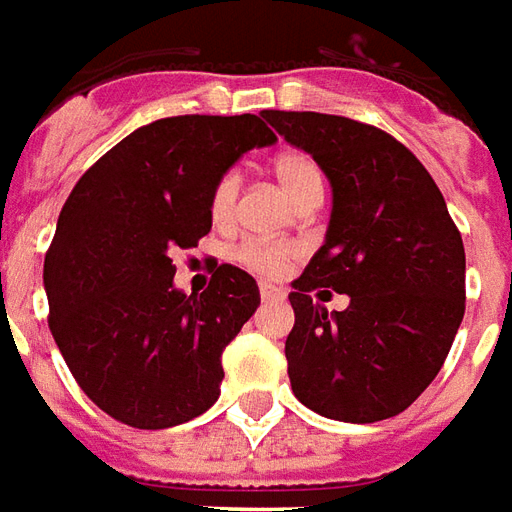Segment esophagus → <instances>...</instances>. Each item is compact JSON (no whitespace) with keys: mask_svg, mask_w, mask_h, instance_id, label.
Masks as SVG:
<instances>
[{"mask_svg":"<svg viewBox=\"0 0 512 512\" xmlns=\"http://www.w3.org/2000/svg\"><path fill=\"white\" fill-rule=\"evenodd\" d=\"M259 294L261 300H283L286 297V292L278 289V286H272V283H259Z\"/></svg>","mask_w":512,"mask_h":512,"instance_id":"esophagus-1","label":"esophagus"}]
</instances>
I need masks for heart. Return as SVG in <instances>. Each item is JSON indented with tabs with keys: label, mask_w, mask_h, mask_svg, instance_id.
I'll list each match as a JSON object with an SVG mask.
<instances>
[{
	"label": "heart",
	"mask_w": 512,
	"mask_h": 512,
	"mask_svg": "<svg viewBox=\"0 0 512 512\" xmlns=\"http://www.w3.org/2000/svg\"><path fill=\"white\" fill-rule=\"evenodd\" d=\"M272 171L281 182L286 193L292 196L297 204H302L311 196H322L324 190V177L319 163L302 152V149H286L278 158L272 160ZM237 196H240V171L229 169L223 171L215 185H212L210 193V215L215 223H226L234 212V204H237ZM294 256L292 245L286 242H261V240H248L242 242L240 248L234 251V259L240 261L242 267L259 272V275H267V278H278L286 272L289 261Z\"/></svg>",
	"instance_id": "heart-1"
}]
</instances>
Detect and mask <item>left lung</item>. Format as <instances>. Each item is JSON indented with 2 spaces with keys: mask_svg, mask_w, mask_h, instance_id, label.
I'll list each match as a JSON object with an SVG mask.
<instances>
[{
  "mask_svg": "<svg viewBox=\"0 0 512 512\" xmlns=\"http://www.w3.org/2000/svg\"><path fill=\"white\" fill-rule=\"evenodd\" d=\"M261 117L333 185L327 240L289 294L294 395L343 423L395 417L434 382L464 319L461 231L431 174L390 133L316 111ZM316 288L349 293L350 308L327 317Z\"/></svg>",
  "mask_w": 512,
  "mask_h": 512,
  "instance_id": "obj_1",
  "label": "left lung"
}]
</instances>
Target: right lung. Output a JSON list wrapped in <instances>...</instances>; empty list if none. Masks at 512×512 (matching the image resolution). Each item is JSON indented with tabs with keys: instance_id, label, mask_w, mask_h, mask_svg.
Instances as JSON below:
<instances>
[{
	"instance_id": "obj_1",
	"label": "right lung",
	"mask_w": 512,
	"mask_h": 512,
	"mask_svg": "<svg viewBox=\"0 0 512 512\" xmlns=\"http://www.w3.org/2000/svg\"><path fill=\"white\" fill-rule=\"evenodd\" d=\"M272 141L256 114L158 119L108 149L67 196L43 267L48 327L108 417L158 431L218 401L220 354L259 308V286L220 264L204 292L182 294L171 253L212 229L215 179Z\"/></svg>"
}]
</instances>
